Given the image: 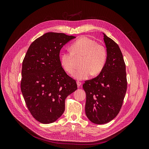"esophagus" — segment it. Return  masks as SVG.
<instances>
[{"mask_svg": "<svg viewBox=\"0 0 149 149\" xmlns=\"http://www.w3.org/2000/svg\"><path fill=\"white\" fill-rule=\"evenodd\" d=\"M77 86H78V87H80V86H81V84H81V82H79V81H77Z\"/></svg>", "mask_w": 149, "mask_h": 149, "instance_id": "esophagus-1", "label": "esophagus"}]
</instances>
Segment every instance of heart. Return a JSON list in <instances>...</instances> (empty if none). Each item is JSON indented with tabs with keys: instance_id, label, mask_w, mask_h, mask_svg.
<instances>
[{
	"instance_id": "1",
	"label": "heart",
	"mask_w": 149,
	"mask_h": 149,
	"mask_svg": "<svg viewBox=\"0 0 149 149\" xmlns=\"http://www.w3.org/2000/svg\"><path fill=\"white\" fill-rule=\"evenodd\" d=\"M71 51L63 52L61 57L62 68L69 74L73 72L75 68V59L82 56L80 65L73 74L77 80L88 78L98 74L104 68L107 58L105 48L88 37H82L74 42L71 47Z\"/></svg>"
}]
</instances>
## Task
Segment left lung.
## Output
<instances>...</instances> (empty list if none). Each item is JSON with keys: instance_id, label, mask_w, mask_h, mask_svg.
<instances>
[{"instance_id": "left-lung-1", "label": "left lung", "mask_w": 149, "mask_h": 149, "mask_svg": "<svg viewBox=\"0 0 149 149\" xmlns=\"http://www.w3.org/2000/svg\"><path fill=\"white\" fill-rule=\"evenodd\" d=\"M103 34L107 53L105 65L97 77L86 81L82 86L86 93V116L97 124L107 123L117 116L127 87L121 51L113 39Z\"/></svg>"}]
</instances>
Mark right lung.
Here are the masks:
<instances>
[{"mask_svg": "<svg viewBox=\"0 0 149 149\" xmlns=\"http://www.w3.org/2000/svg\"><path fill=\"white\" fill-rule=\"evenodd\" d=\"M75 38L46 33L32 42L24 59L21 91L31 114L41 123L57 120L65 111V98L77 89L59 58L61 48Z\"/></svg>", "mask_w": 149, "mask_h": 149, "instance_id": "obj_1", "label": "right lung"}]
</instances>
